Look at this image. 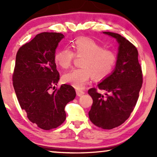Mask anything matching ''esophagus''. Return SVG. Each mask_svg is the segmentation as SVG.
<instances>
[{"mask_svg":"<svg viewBox=\"0 0 157 157\" xmlns=\"http://www.w3.org/2000/svg\"><path fill=\"white\" fill-rule=\"evenodd\" d=\"M76 94L78 96H81L85 94V92L83 91H81V90H76Z\"/></svg>","mask_w":157,"mask_h":157,"instance_id":"obj_1","label":"esophagus"}]
</instances>
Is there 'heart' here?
<instances>
[{
  "instance_id": "1",
  "label": "heart",
  "mask_w": 157,
  "mask_h": 157,
  "mask_svg": "<svg viewBox=\"0 0 157 157\" xmlns=\"http://www.w3.org/2000/svg\"><path fill=\"white\" fill-rule=\"evenodd\" d=\"M74 52L68 48L55 53L54 61L60 67L67 69L71 66L75 55L82 57L81 68H75L63 76V81L76 89H82L91 77L101 80L110 75L117 61L114 51L105 48L95 40L86 37L75 38L72 43Z\"/></svg>"
}]
</instances>
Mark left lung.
I'll list each match as a JSON object with an SVG mask.
<instances>
[{"instance_id":"left-lung-1","label":"left lung","mask_w":157,"mask_h":157,"mask_svg":"<svg viewBox=\"0 0 157 157\" xmlns=\"http://www.w3.org/2000/svg\"><path fill=\"white\" fill-rule=\"evenodd\" d=\"M119 43V53L115 69L110 76L98 83L105 96L91 88L88 93L93 98L89 119L98 127L111 129L124 123L130 117L139 98L142 86V71L136 46L118 33L104 32Z\"/></svg>"}]
</instances>
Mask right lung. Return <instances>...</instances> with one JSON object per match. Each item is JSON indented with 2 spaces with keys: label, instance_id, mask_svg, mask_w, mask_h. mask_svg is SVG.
<instances>
[{
  "label": "right lung",
  "instance_id": "right-lung-1",
  "mask_svg": "<svg viewBox=\"0 0 157 157\" xmlns=\"http://www.w3.org/2000/svg\"><path fill=\"white\" fill-rule=\"evenodd\" d=\"M63 37L60 33H40L23 45L16 57L13 85L19 104L28 119L44 130L63 123L64 108L76 97L74 88L70 85L55 89L60 76L54 56ZM52 89L55 91L51 92Z\"/></svg>",
  "mask_w": 157,
  "mask_h": 157
}]
</instances>
